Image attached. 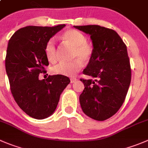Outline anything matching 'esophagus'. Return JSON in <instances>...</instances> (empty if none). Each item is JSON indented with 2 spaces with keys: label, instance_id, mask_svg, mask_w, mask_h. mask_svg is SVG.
<instances>
[{
  "label": "esophagus",
  "instance_id": "esophagus-1",
  "mask_svg": "<svg viewBox=\"0 0 148 148\" xmlns=\"http://www.w3.org/2000/svg\"><path fill=\"white\" fill-rule=\"evenodd\" d=\"M77 81H78V79H77L76 78H70V83H71V84H73V83H74V82H76Z\"/></svg>",
  "mask_w": 148,
  "mask_h": 148
}]
</instances>
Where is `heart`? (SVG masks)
Masks as SVG:
<instances>
[{
    "instance_id": "obj_1",
    "label": "heart",
    "mask_w": 148,
    "mask_h": 148,
    "mask_svg": "<svg viewBox=\"0 0 148 148\" xmlns=\"http://www.w3.org/2000/svg\"><path fill=\"white\" fill-rule=\"evenodd\" d=\"M62 38L70 46H73L72 57L75 58L70 62H60L51 68V73L55 75L73 76L81 69L84 62H88L94 54L93 46L86 41L84 33L75 29H67L62 34ZM45 54L51 62L57 60V50L54 39L48 40L45 46Z\"/></svg>"
}]
</instances>
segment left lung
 I'll use <instances>...</instances> for the list:
<instances>
[{
    "mask_svg": "<svg viewBox=\"0 0 148 148\" xmlns=\"http://www.w3.org/2000/svg\"><path fill=\"white\" fill-rule=\"evenodd\" d=\"M89 34L94 47L92 58L84 74L95 78L83 79L81 108L96 121L107 120L119 111L129 90L132 78L127 48L115 30L99 25L74 26Z\"/></svg>",
    "mask_w": 148,
    "mask_h": 148,
    "instance_id": "8db88e82",
    "label": "left lung"
}]
</instances>
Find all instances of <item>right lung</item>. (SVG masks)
<instances>
[{
  "instance_id": "1",
  "label": "right lung",
  "mask_w": 148,
  "mask_h": 148,
  "mask_svg": "<svg viewBox=\"0 0 148 148\" xmlns=\"http://www.w3.org/2000/svg\"><path fill=\"white\" fill-rule=\"evenodd\" d=\"M64 26L25 27L8 41L5 64L12 96L25 113L36 119H46L54 112L60 94L70 82L61 75L38 78L49 65L46 43Z\"/></svg>"
}]
</instances>
